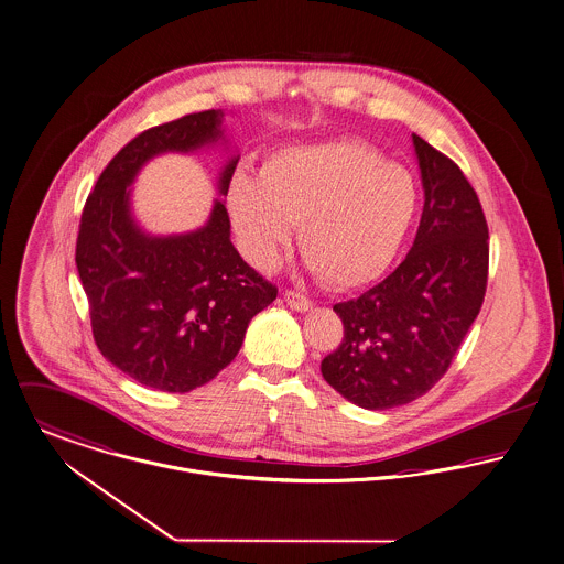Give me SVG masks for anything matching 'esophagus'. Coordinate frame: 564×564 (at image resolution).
I'll return each instance as SVG.
<instances>
[{"label":"esophagus","instance_id":"1","mask_svg":"<svg viewBox=\"0 0 564 564\" xmlns=\"http://www.w3.org/2000/svg\"><path fill=\"white\" fill-rule=\"evenodd\" d=\"M284 302H286L293 311H297V313H306V311L313 308L311 300H308L306 295L297 293V291H286V293H284Z\"/></svg>","mask_w":564,"mask_h":564}]
</instances>
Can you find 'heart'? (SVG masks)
<instances>
[{
	"instance_id": "1",
	"label": "heart",
	"mask_w": 564,
	"mask_h": 564,
	"mask_svg": "<svg viewBox=\"0 0 564 564\" xmlns=\"http://www.w3.org/2000/svg\"><path fill=\"white\" fill-rule=\"evenodd\" d=\"M417 205L413 173L359 140L280 147L258 175L240 171L227 189L229 218L251 262L271 267L297 223L302 253L333 289H357L384 273Z\"/></svg>"
}]
</instances>
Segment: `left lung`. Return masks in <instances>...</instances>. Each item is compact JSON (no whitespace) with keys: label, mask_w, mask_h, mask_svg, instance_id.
Returning a JSON list of instances; mask_svg holds the SVG:
<instances>
[{"label":"left lung","mask_w":564,"mask_h":564,"mask_svg":"<svg viewBox=\"0 0 564 564\" xmlns=\"http://www.w3.org/2000/svg\"><path fill=\"white\" fill-rule=\"evenodd\" d=\"M424 207L406 258L375 289L335 304L341 346L322 375L352 404L382 411L424 395L446 375L479 315L488 282V225L464 173L411 135Z\"/></svg>","instance_id":"8db88e82"}]
</instances>
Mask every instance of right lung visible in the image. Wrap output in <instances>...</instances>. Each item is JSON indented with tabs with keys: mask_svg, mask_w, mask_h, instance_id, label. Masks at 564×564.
Instances as JSON below:
<instances>
[{
	"mask_svg": "<svg viewBox=\"0 0 564 564\" xmlns=\"http://www.w3.org/2000/svg\"><path fill=\"white\" fill-rule=\"evenodd\" d=\"M223 120V109H209L140 133L102 171L80 216L76 267L96 346L120 372L158 391L186 393L209 382L238 355L249 322L278 297L231 245L223 198L184 234H151L133 214L131 188L151 160L229 151ZM238 158L227 155L218 196H227Z\"/></svg>",
	"mask_w": 564,
	"mask_h": 564,
	"instance_id": "obj_1",
	"label": "right lung"
}]
</instances>
